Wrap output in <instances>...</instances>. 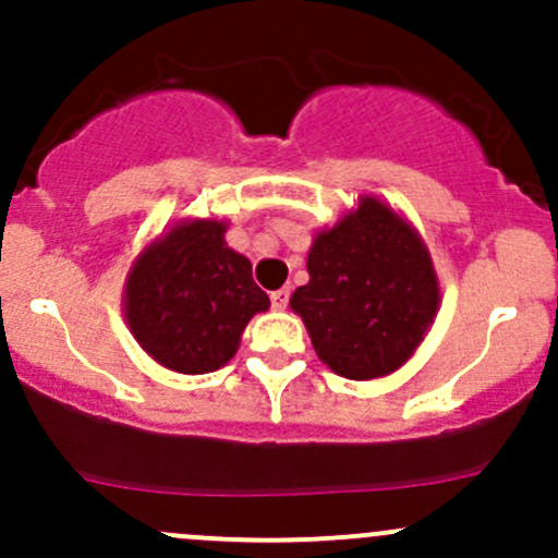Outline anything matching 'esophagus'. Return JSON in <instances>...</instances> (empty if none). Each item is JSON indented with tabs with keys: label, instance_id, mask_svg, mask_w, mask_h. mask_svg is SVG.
<instances>
[{
	"label": "esophagus",
	"instance_id": "obj_1",
	"mask_svg": "<svg viewBox=\"0 0 558 558\" xmlns=\"http://www.w3.org/2000/svg\"><path fill=\"white\" fill-rule=\"evenodd\" d=\"M289 296H291V291H289V289L269 291V302H272V307H275V311H283V307L289 305Z\"/></svg>",
	"mask_w": 558,
	"mask_h": 558
}]
</instances>
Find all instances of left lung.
Instances as JSON below:
<instances>
[{"label":"left lung","instance_id":"obj_1","mask_svg":"<svg viewBox=\"0 0 558 558\" xmlns=\"http://www.w3.org/2000/svg\"><path fill=\"white\" fill-rule=\"evenodd\" d=\"M307 272L291 311L305 320L320 362L351 380L402 367L440 302L426 245L373 196L315 238Z\"/></svg>","mask_w":558,"mask_h":558}]
</instances>
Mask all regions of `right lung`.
<instances>
[{
	"instance_id": "right-lung-1",
	"label": "right lung",
	"mask_w": 558,
	"mask_h": 558,
	"mask_svg": "<svg viewBox=\"0 0 558 558\" xmlns=\"http://www.w3.org/2000/svg\"><path fill=\"white\" fill-rule=\"evenodd\" d=\"M223 232L218 221L180 223L137 258L126 280L132 335L174 373L205 375L227 364L247 320L269 307L251 262Z\"/></svg>"
}]
</instances>
